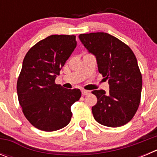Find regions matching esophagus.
I'll return each instance as SVG.
<instances>
[{"instance_id":"34e87169","label":"esophagus","mask_w":157,"mask_h":157,"mask_svg":"<svg viewBox=\"0 0 157 157\" xmlns=\"http://www.w3.org/2000/svg\"><path fill=\"white\" fill-rule=\"evenodd\" d=\"M82 95H87V94H90V91L86 90H82Z\"/></svg>"}]
</instances>
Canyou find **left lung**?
<instances>
[{
    "instance_id": "left-lung-1",
    "label": "left lung",
    "mask_w": 157,
    "mask_h": 157,
    "mask_svg": "<svg viewBox=\"0 0 157 157\" xmlns=\"http://www.w3.org/2000/svg\"><path fill=\"white\" fill-rule=\"evenodd\" d=\"M96 57L98 71L108 80L109 91H92L98 103L92 107L95 120L106 127H118L130 122L140 104L142 77L133 51L126 44L104 32L78 36Z\"/></svg>"
}]
</instances>
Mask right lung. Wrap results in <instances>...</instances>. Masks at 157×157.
<instances>
[{"instance_id":"1","label":"right lung","mask_w":157,"mask_h":157,"mask_svg":"<svg viewBox=\"0 0 157 157\" xmlns=\"http://www.w3.org/2000/svg\"><path fill=\"white\" fill-rule=\"evenodd\" d=\"M75 35H51L38 41L23 59L17 81L19 102L36 128L55 131L71 119V107L81 98L79 89L68 90L55 79L76 47Z\"/></svg>"}]
</instances>
